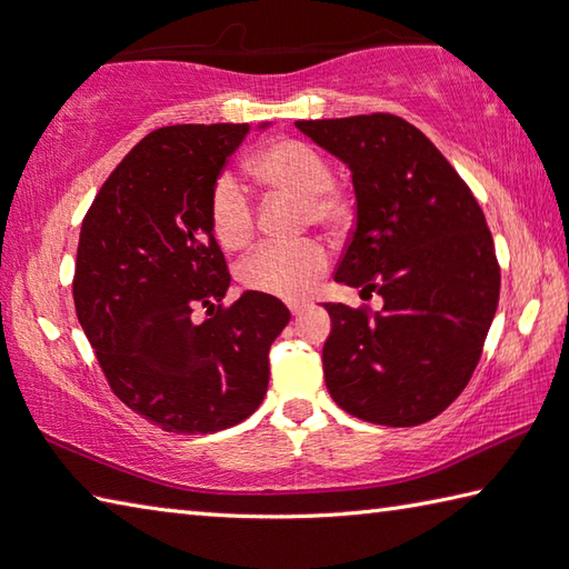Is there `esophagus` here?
Instances as JSON below:
<instances>
[{"label": "esophagus", "instance_id": "1", "mask_svg": "<svg viewBox=\"0 0 569 569\" xmlns=\"http://www.w3.org/2000/svg\"><path fill=\"white\" fill-rule=\"evenodd\" d=\"M288 310H291L293 318H298L300 312H303V306H300V303H288Z\"/></svg>", "mask_w": 569, "mask_h": 569}]
</instances>
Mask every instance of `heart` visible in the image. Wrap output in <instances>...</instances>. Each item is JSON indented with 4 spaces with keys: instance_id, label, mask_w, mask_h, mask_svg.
Wrapping results in <instances>:
<instances>
[{
    "instance_id": "b5f03b06",
    "label": "heart",
    "mask_w": 569,
    "mask_h": 569,
    "mask_svg": "<svg viewBox=\"0 0 569 569\" xmlns=\"http://www.w3.org/2000/svg\"><path fill=\"white\" fill-rule=\"evenodd\" d=\"M261 183L291 190L306 200V220L337 229L352 217L349 190L332 178V166L318 147L303 139H278L257 153L251 163ZM214 239L224 249L244 247L257 227V210L247 188L232 173L214 178L208 200ZM328 271V251L318 241H263L239 263V281L249 291L300 298L310 293Z\"/></svg>"
}]
</instances>
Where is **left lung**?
Here are the masks:
<instances>
[{
  "instance_id": "1",
  "label": "left lung",
  "mask_w": 569,
  "mask_h": 569,
  "mask_svg": "<svg viewBox=\"0 0 569 569\" xmlns=\"http://www.w3.org/2000/svg\"><path fill=\"white\" fill-rule=\"evenodd\" d=\"M296 127L352 171L357 220L335 281L379 293L381 310L325 303V383L349 416L391 428L428 422L465 391L501 269L475 192L406 119L373 112Z\"/></svg>"
}]
</instances>
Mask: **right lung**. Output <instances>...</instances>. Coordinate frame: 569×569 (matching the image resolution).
I'll return each mask as SVG.
<instances>
[{
    "mask_svg": "<svg viewBox=\"0 0 569 569\" xmlns=\"http://www.w3.org/2000/svg\"><path fill=\"white\" fill-rule=\"evenodd\" d=\"M249 124H176L143 137L82 220L72 300L119 401L168 432L208 435L249 418L269 389V349L291 320L247 291L210 227L214 178ZM206 308L198 323L194 310Z\"/></svg>",
    "mask_w": 569,
    "mask_h": 569,
    "instance_id": "1",
    "label": "right lung"
}]
</instances>
